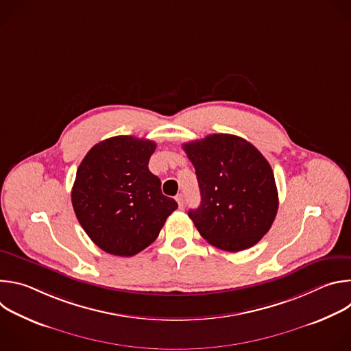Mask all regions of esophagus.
Wrapping results in <instances>:
<instances>
[{
  "label": "esophagus",
  "mask_w": 351,
  "mask_h": 351,
  "mask_svg": "<svg viewBox=\"0 0 351 351\" xmlns=\"http://www.w3.org/2000/svg\"><path fill=\"white\" fill-rule=\"evenodd\" d=\"M176 202L179 204V208L183 210L184 208V198H183V194H178L176 195Z\"/></svg>",
  "instance_id": "34e87169"
}]
</instances>
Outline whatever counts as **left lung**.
<instances>
[{
    "label": "left lung",
    "instance_id": "left-lung-1",
    "mask_svg": "<svg viewBox=\"0 0 351 351\" xmlns=\"http://www.w3.org/2000/svg\"><path fill=\"white\" fill-rule=\"evenodd\" d=\"M191 161L202 203L189 211L208 243L236 253L253 247L271 229L278 213V189L269 162L247 140L210 134L183 144Z\"/></svg>",
    "mask_w": 351,
    "mask_h": 351
}]
</instances>
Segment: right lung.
I'll use <instances>...</instances> for the list:
<instances>
[{
    "instance_id": "obj_1",
    "label": "right lung",
    "mask_w": 351,
    "mask_h": 351,
    "mask_svg": "<svg viewBox=\"0 0 351 351\" xmlns=\"http://www.w3.org/2000/svg\"><path fill=\"white\" fill-rule=\"evenodd\" d=\"M156 147L147 138L115 136L95 144L77 168L72 206L87 236L106 253H140L178 208L148 169Z\"/></svg>"
}]
</instances>
